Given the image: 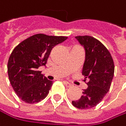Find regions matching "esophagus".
<instances>
[{
  "label": "esophagus",
  "instance_id": "1",
  "mask_svg": "<svg viewBox=\"0 0 126 126\" xmlns=\"http://www.w3.org/2000/svg\"><path fill=\"white\" fill-rule=\"evenodd\" d=\"M63 83H64V85L66 86V88H69V87H71L72 86V84L71 83H69V82H67V81H63Z\"/></svg>",
  "mask_w": 126,
  "mask_h": 126
}]
</instances>
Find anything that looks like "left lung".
I'll return each instance as SVG.
<instances>
[{
  "mask_svg": "<svg viewBox=\"0 0 126 126\" xmlns=\"http://www.w3.org/2000/svg\"><path fill=\"white\" fill-rule=\"evenodd\" d=\"M75 37L86 51L82 74L84 82L88 79V87L79 100L72 101V105L80 109H87L99 104L109 91L114 64L109 51L97 39L89 35Z\"/></svg>",
  "mask_w": 126,
  "mask_h": 126,
  "instance_id": "left-lung-1",
  "label": "left lung"
}]
</instances>
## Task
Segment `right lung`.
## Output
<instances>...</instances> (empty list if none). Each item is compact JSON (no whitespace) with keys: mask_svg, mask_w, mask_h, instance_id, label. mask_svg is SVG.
I'll list each match as a JSON object with an SVG mask.
<instances>
[{"mask_svg":"<svg viewBox=\"0 0 126 126\" xmlns=\"http://www.w3.org/2000/svg\"><path fill=\"white\" fill-rule=\"evenodd\" d=\"M67 39L64 36L34 34L20 43L9 56L7 65L10 83L16 94L26 103L43 100L53 84L38 68L46 64L51 49Z\"/></svg>","mask_w":126,"mask_h":126,"instance_id":"add662e5","label":"right lung"}]
</instances>
